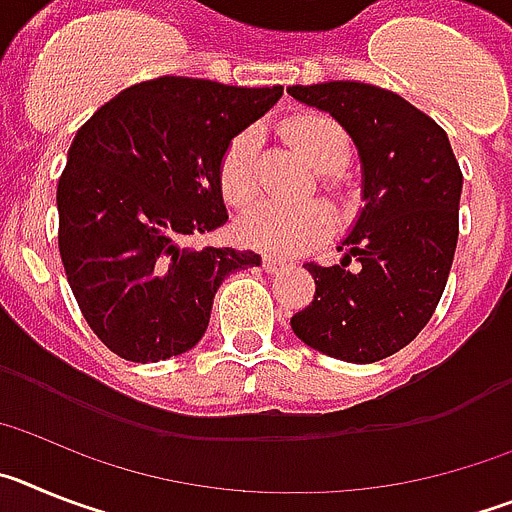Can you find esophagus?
Wrapping results in <instances>:
<instances>
[{
	"instance_id": "obj_1",
	"label": "esophagus",
	"mask_w": 512,
	"mask_h": 512,
	"mask_svg": "<svg viewBox=\"0 0 512 512\" xmlns=\"http://www.w3.org/2000/svg\"><path fill=\"white\" fill-rule=\"evenodd\" d=\"M261 266H264L266 274H277V271L287 269V261L284 259H277V256H264V261H261Z\"/></svg>"
}]
</instances>
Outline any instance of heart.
Listing matches in <instances>:
<instances>
[{
    "mask_svg": "<svg viewBox=\"0 0 512 512\" xmlns=\"http://www.w3.org/2000/svg\"><path fill=\"white\" fill-rule=\"evenodd\" d=\"M284 135L300 151L307 164L320 171L328 187H336L333 171L341 169L351 156V140L341 122L323 112H302L282 125ZM256 148L259 130L246 128L235 133L220 156V189L235 207H246L256 200ZM333 228V210L325 200H266L248 210L238 225V238L248 248L274 256H295L320 243Z\"/></svg>",
    "mask_w": 512,
    "mask_h": 512,
    "instance_id": "1",
    "label": "heart"
}]
</instances>
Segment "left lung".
<instances>
[{
  "instance_id": "left-lung-1",
  "label": "left lung",
  "mask_w": 512,
  "mask_h": 512,
  "mask_svg": "<svg viewBox=\"0 0 512 512\" xmlns=\"http://www.w3.org/2000/svg\"><path fill=\"white\" fill-rule=\"evenodd\" d=\"M287 92L341 122L364 171V210L338 246L346 256L305 264L315 297L289 323L333 359H387L425 328L446 289L459 241V161L441 125L400 94L361 81Z\"/></svg>"
}]
</instances>
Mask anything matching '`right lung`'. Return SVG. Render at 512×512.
I'll use <instances>...</instances> for the list:
<instances>
[{
	"label": "right lung",
	"mask_w": 512,
	"mask_h": 512,
	"mask_svg": "<svg viewBox=\"0 0 512 512\" xmlns=\"http://www.w3.org/2000/svg\"><path fill=\"white\" fill-rule=\"evenodd\" d=\"M282 92L158 76L79 128L58 179V251L112 354L148 364L194 348L223 279L261 264L259 253L192 241L228 223L220 156Z\"/></svg>",
	"instance_id": "obj_1"
}]
</instances>
